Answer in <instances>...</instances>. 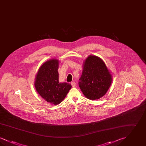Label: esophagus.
Here are the masks:
<instances>
[{
	"mask_svg": "<svg viewBox=\"0 0 146 146\" xmlns=\"http://www.w3.org/2000/svg\"><path fill=\"white\" fill-rule=\"evenodd\" d=\"M71 85H72V87H75L76 85V83L75 82H73L71 83Z\"/></svg>",
	"mask_w": 146,
	"mask_h": 146,
	"instance_id": "obj_1",
	"label": "esophagus"
}]
</instances>
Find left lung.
<instances>
[{"instance_id": "1", "label": "left lung", "mask_w": 146, "mask_h": 146, "mask_svg": "<svg viewBox=\"0 0 146 146\" xmlns=\"http://www.w3.org/2000/svg\"><path fill=\"white\" fill-rule=\"evenodd\" d=\"M111 81V74L102 60L96 56L86 58L79 82L85 97L92 100L102 97L110 88Z\"/></svg>"}]
</instances>
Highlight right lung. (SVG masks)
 <instances>
[{
  "mask_svg": "<svg viewBox=\"0 0 146 146\" xmlns=\"http://www.w3.org/2000/svg\"><path fill=\"white\" fill-rule=\"evenodd\" d=\"M58 60L52 59L44 63L36 75L35 85L37 92L51 104H60L72 88L67 83L58 81Z\"/></svg>",
  "mask_w": 146,
  "mask_h": 146,
  "instance_id": "obj_1",
  "label": "right lung"
}]
</instances>
